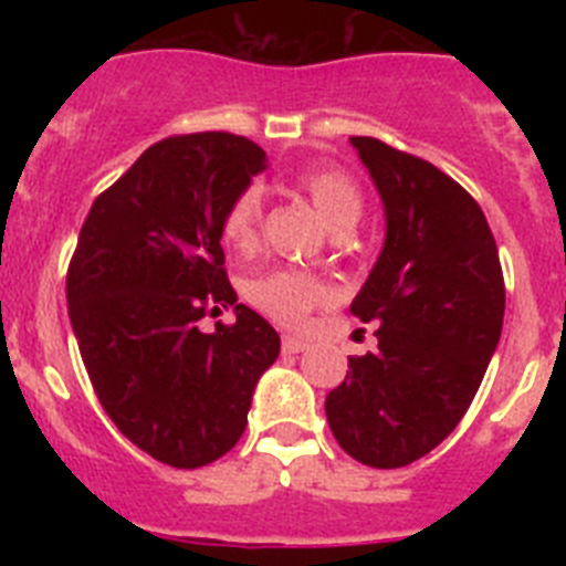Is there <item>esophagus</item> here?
<instances>
[{
  "label": "esophagus",
  "mask_w": 566,
  "mask_h": 566,
  "mask_svg": "<svg viewBox=\"0 0 566 566\" xmlns=\"http://www.w3.org/2000/svg\"><path fill=\"white\" fill-rule=\"evenodd\" d=\"M306 348H308L306 339L294 337V334H283V352L300 354V352H306Z\"/></svg>",
  "instance_id": "obj_1"
}]
</instances>
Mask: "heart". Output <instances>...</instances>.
<instances>
[{"mask_svg":"<svg viewBox=\"0 0 566 566\" xmlns=\"http://www.w3.org/2000/svg\"><path fill=\"white\" fill-rule=\"evenodd\" d=\"M294 189L303 192L332 232L354 229L363 214V192L352 175L337 167H306L294 172ZM263 229V192L243 187L234 192L221 218V238L229 249L249 254L258 249ZM243 297L283 326H297L312 308L332 300V289L317 274L297 269H266L243 283Z\"/></svg>","mask_w":566,"mask_h":566,"instance_id":"heart-1","label":"heart"}]
</instances>
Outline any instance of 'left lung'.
I'll use <instances>...</instances> for the list:
<instances>
[{"instance_id":"obj_1","label":"left lung","mask_w":566,"mask_h":566,"mask_svg":"<svg viewBox=\"0 0 566 566\" xmlns=\"http://www.w3.org/2000/svg\"><path fill=\"white\" fill-rule=\"evenodd\" d=\"M385 209V243L352 314L377 352L348 357L326 397L334 439L368 468H405L464 417L502 337L504 277L479 203L453 178L377 138H352Z\"/></svg>"}]
</instances>
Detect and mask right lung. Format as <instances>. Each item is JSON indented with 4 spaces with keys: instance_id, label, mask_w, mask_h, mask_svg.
Returning <instances> with one entry per match:
<instances>
[{
    "instance_id": "right-lung-1",
    "label": "right lung",
    "mask_w": 566,
    "mask_h": 566,
    "mask_svg": "<svg viewBox=\"0 0 566 566\" xmlns=\"http://www.w3.org/2000/svg\"><path fill=\"white\" fill-rule=\"evenodd\" d=\"M266 153L243 135L153 144L96 198L67 269L84 368L115 428L169 468H203L238 444L260 374L280 354L266 319L223 269V209ZM235 306L232 327L197 328Z\"/></svg>"
}]
</instances>
